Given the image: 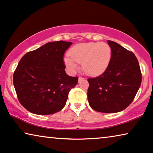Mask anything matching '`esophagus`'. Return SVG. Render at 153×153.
Masks as SVG:
<instances>
[{"label": "esophagus", "instance_id": "esophagus-1", "mask_svg": "<svg viewBox=\"0 0 153 153\" xmlns=\"http://www.w3.org/2000/svg\"><path fill=\"white\" fill-rule=\"evenodd\" d=\"M83 79H84L83 77H82L79 76V77H78V82H81V81H82Z\"/></svg>", "mask_w": 153, "mask_h": 153}]
</instances>
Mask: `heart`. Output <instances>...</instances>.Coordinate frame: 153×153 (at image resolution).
I'll return each instance as SVG.
<instances>
[{
  "label": "heart",
  "mask_w": 153,
  "mask_h": 153,
  "mask_svg": "<svg viewBox=\"0 0 153 153\" xmlns=\"http://www.w3.org/2000/svg\"><path fill=\"white\" fill-rule=\"evenodd\" d=\"M69 56L64 58L68 69L74 72L82 63V69L89 76L102 74L108 67L111 57L110 46L105 42L79 43L69 50Z\"/></svg>",
  "instance_id": "obj_1"
}]
</instances>
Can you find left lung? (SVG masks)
<instances>
[{
    "mask_svg": "<svg viewBox=\"0 0 153 153\" xmlns=\"http://www.w3.org/2000/svg\"><path fill=\"white\" fill-rule=\"evenodd\" d=\"M108 67L100 76L89 78L90 107L102 113H116L128 107L141 86V73L134 54L112 41Z\"/></svg>",
    "mask_w": 153,
    "mask_h": 153,
    "instance_id": "1",
    "label": "left lung"
}]
</instances>
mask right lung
Masks as SVG:
<instances>
[{
  "label": "right lung",
  "instance_id": "add662e5",
  "mask_svg": "<svg viewBox=\"0 0 153 153\" xmlns=\"http://www.w3.org/2000/svg\"><path fill=\"white\" fill-rule=\"evenodd\" d=\"M71 42H48L21 58L14 73L17 97L27 110L38 115L53 114L65 106L78 77L66 74L63 57Z\"/></svg>",
  "mask_w": 153,
  "mask_h": 153
}]
</instances>
